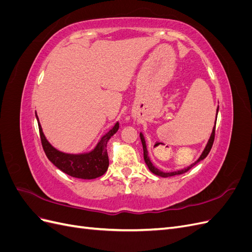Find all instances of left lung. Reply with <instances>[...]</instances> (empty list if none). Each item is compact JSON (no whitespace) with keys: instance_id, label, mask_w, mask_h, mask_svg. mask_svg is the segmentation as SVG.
Here are the masks:
<instances>
[{"instance_id":"8db88e82","label":"left lung","mask_w":252,"mask_h":252,"mask_svg":"<svg viewBox=\"0 0 252 252\" xmlns=\"http://www.w3.org/2000/svg\"><path fill=\"white\" fill-rule=\"evenodd\" d=\"M218 112H219V107H218V109H217V117H218ZM216 124H217V120H216V122H215V127H213V129H212V132H211L210 138H209V140H208V142H207V145H206V146H205V148H204V150H203V152H202V155L200 156V158H197L194 163H192L191 165H189L188 167H186V168H184V169H181V170H178V171H172V172H164V171H161L159 169H158L157 167H156L154 164L151 163L150 158H149V157H148V151H147L146 142H145V139H144V135H143V133H142V132H140V138H141V142H142V145H143V150H144V159H145V163H146V165H147V167L149 168V170H150L152 173H155L156 175H158V177H162V178H169V177H173V175H178V174L185 173V172H187L189 169H191L192 167H193L196 163H199L200 161H202V159H204L206 157L208 156L209 151H210V149H211V147H212L213 141H215Z\"/></svg>"}]
</instances>
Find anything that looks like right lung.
Segmentation results:
<instances>
[{"mask_svg":"<svg viewBox=\"0 0 252 252\" xmlns=\"http://www.w3.org/2000/svg\"><path fill=\"white\" fill-rule=\"evenodd\" d=\"M35 117L37 124H39L43 149L49 161L57 168L70 175V177L83 180L96 179L107 171L109 166L107 143L111 136L119 130V122H117L110 130L102 136L93 150L84 152V154H66V152L58 150L48 142L43 132L36 112Z\"/></svg>","mask_w":252,"mask_h":252,"instance_id":"right-lung-1","label":"right lung"}]
</instances>
